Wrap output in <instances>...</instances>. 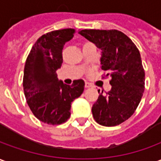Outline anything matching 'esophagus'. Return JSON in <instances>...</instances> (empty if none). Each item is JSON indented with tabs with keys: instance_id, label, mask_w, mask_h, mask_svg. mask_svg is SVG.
<instances>
[{
	"instance_id": "esophagus-1",
	"label": "esophagus",
	"mask_w": 161,
	"mask_h": 161,
	"mask_svg": "<svg viewBox=\"0 0 161 161\" xmlns=\"http://www.w3.org/2000/svg\"><path fill=\"white\" fill-rule=\"evenodd\" d=\"M91 84H89V83H85V88H86V89H88V88H91Z\"/></svg>"
}]
</instances>
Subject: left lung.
Segmentation results:
<instances>
[{
  "label": "left lung",
  "mask_w": 161,
  "mask_h": 161,
  "mask_svg": "<svg viewBox=\"0 0 161 161\" xmlns=\"http://www.w3.org/2000/svg\"><path fill=\"white\" fill-rule=\"evenodd\" d=\"M82 36L101 50V68L111 77V90L100 93L92 107L98 124L112 127L131 116L142 100L145 71L141 54L132 40L117 30L84 29Z\"/></svg>",
  "instance_id": "obj_1"
}]
</instances>
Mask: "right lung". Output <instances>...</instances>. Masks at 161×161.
<instances>
[{
  "label": "right lung",
  "instance_id": "add662e5",
  "mask_svg": "<svg viewBox=\"0 0 161 161\" xmlns=\"http://www.w3.org/2000/svg\"><path fill=\"white\" fill-rule=\"evenodd\" d=\"M74 29H61L44 34L31 49L24 68L23 89L27 104L35 117L46 124H61L70 118L71 103L84 90L82 79L71 85L57 77L65 43Z\"/></svg>",
  "mask_w": 161,
  "mask_h": 161
}]
</instances>
